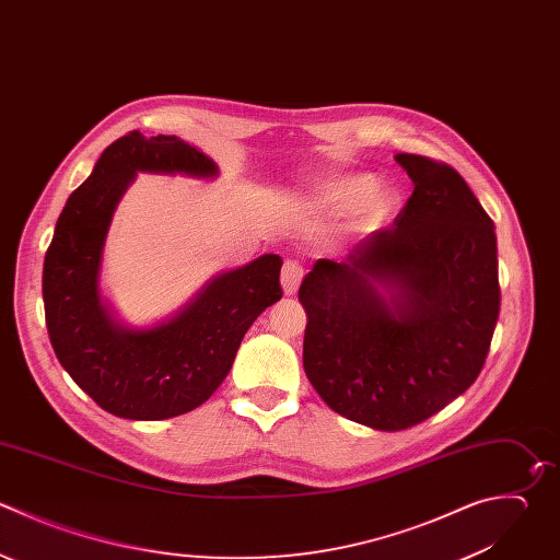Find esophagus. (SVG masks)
I'll return each mask as SVG.
<instances>
[{
	"label": "esophagus",
	"mask_w": 560,
	"mask_h": 560,
	"mask_svg": "<svg viewBox=\"0 0 560 560\" xmlns=\"http://www.w3.org/2000/svg\"><path fill=\"white\" fill-rule=\"evenodd\" d=\"M302 278H304V267H302V262L289 258V260L284 262L282 276H280V280H282V291H284L287 295H293V293L298 291Z\"/></svg>",
	"instance_id": "obj_1"
}]
</instances>
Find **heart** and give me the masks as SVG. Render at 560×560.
Masks as SVG:
<instances>
[{"mask_svg":"<svg viewBox=\"0 0 560 560\" xmlns=\"http://www.w3.org/2000/svg\"><path fill=\"white\" fill-rule=\"evenodd\" d=\"M376 179L368 173H346L324 182L317 190L315 203L324 212L343 214L354 208V228L370 232L392 219L398 197L389 188L374 189Z\"/></svg>","mask_w":560,"mask_h":560,"instance_id":"heart-1","label":"heart"}]
</instances>
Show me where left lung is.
I'll list each match as a JSON object with an SVG mask.
<instances>
[{"instance_id": "1", "label": "left lung", "mask_w": 560, "mask_h": 560, "mask_svg": "<svg viewBox=\"0 0 560 560\" xmlns=\"http://www.w3.org/2000/svg\"><path fill=\"white\" fill-rule=\"evenodd\" d=\"M396 162L413 192L394 225L341 262L317 260L298 293L311 385L378 431L413 427L472 385L501 304L494 225L468 184L422 155Z\"/></svg>"}]
</instances>
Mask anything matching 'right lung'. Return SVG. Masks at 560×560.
Listing matches in <instances>:
<instances>
[{"label":"right lung","instance_id":"right-lung-1","mask_svg":"<svg viewBox=\"0 0 560 560\" xmlns=\"http://www.w3.org/2000/svg\"><path fill=\"white\" fill-rule=\"evenodd\" d=\"M138 173L217 177V164L175 136L131 131L109 144L55 228L44 260V304L52 348L105 411L164 420L206 402L228 376L256 317L282 298L278 254L210 280L175 317L131 328L98 289L105 236Z\"/></svg>","mask_w":560,"mask_h":560}]
</instances>
